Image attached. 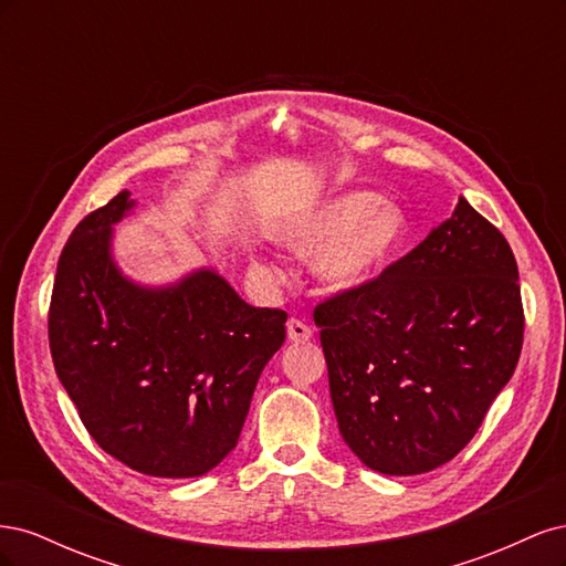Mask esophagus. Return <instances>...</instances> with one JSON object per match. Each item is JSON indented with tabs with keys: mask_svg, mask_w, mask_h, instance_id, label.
Listing matches in <instances>:
<instances>
[{
	"mask_svg": "<svg viewBox=\"0 0 566 566\" xmlns=\"http://www.w3.org/2000/svg\"><path fill=\"white\" fill-rule=\"evenodd\" d=\"M287 337L293 342H306V339H312V328L297 318H290L287 321Z\"/></svg>",
	"mask_w": 566,
	"mask_h": 566,
	"instance_id": "esophagus-1",
	"label": "esophagus"
}]
</instances>
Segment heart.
<instances>
[{"label": "heart", "mask_w": 566, "mask_h": 566, "mask_svg": "<svg viewBox=\"0 0 566 566\" xmlns=\"http://www.w3.org/2000/svg\"><path fill=\"white\" fill-rule=\"evenodd\" d=\"M408 224L397 205L368 191L345 193L281 229V243L300 256H318L321 281L333 290H358L389 266L406 241ZM281 279L276 269H266Z\"/></svg>", "instance_id": "heart-1"}]
</instances>
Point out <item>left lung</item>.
Returning <instances> with one entry per match:
<instances>
[{"mask_svg": "<svg viewBox=\"0 0 566 566\" xmlns=\"http://www.w3.org/2000/svg\"><path fill=\"white\" fill-rule=\"evenodd\" d=\"M314 321L347 447L375 472H430L468 447L517 368L515 254L460 198L378 279L318 302Z\"/></svg>", "mask_w": 566, "mask_h": 566, "instance_id": "left-lung-1", "label": "left lung"}]
</instances>
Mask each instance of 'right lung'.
<instances>
[{"instance_id":"obj_1","label":"right lung","mask_w":566,"mask_h":566,"mask_svg":"<svg viewBox=\"0 0 566 566\" xmlns=\"http://www.w3.org/2000/svg\"><path fill=\"white\" fill-rule=\"evenodd\" d=\"M132 208L129 191L117 193L67 238L49 306L51 358L106 453L150 476H200L238 443L287 314L254 310L212 269L167 287L125 279L111 238Z\"/></svg>"}]
</instances>
